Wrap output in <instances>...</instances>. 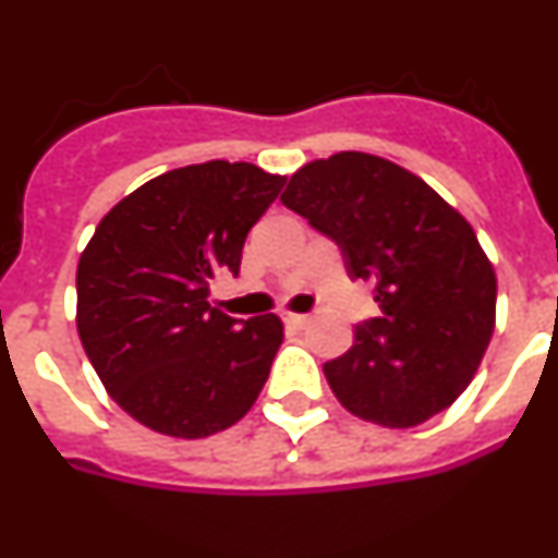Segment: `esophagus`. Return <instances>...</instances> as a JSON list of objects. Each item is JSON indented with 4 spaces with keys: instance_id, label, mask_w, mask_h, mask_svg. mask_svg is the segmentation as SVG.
I'll return each instance as SVG.
<instances>
[{
    "instance_id": "34e87169",
    "label": "esophagus",
    "mask_w": 558,
    "mask_h": 558,
    "mask_svg": "<svg viewBox=\"0 0 558 558\" xmlns=\"http://www.w3.org/2000/svg\"><path fill=\"white\" fill-rule=\"evenodd\" d=\"M284 322H288L290 327H307V324H310V315H304V313H288V315H284Z\"/></svg>"
}]
</instances>
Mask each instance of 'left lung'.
I'll return each mask as SVG.
<instances>
[{
	"mask_svg": "<svg viewBox=\"0 0 558 558\" xmlns=\"http://www.w3.org/2000/svg\"><path fill=\"white\" fill-rule=\"evenodd\" d=\"M282 204L332 236L383 313L324 363L340 405L397 430L450 408L495 332V268L466 218L411 170L357 150L295 170Z\"/></svg>",
	"mask_w": 558,
	"mask_h": 558,
	"instance_id": "8db88e82",
	"label": "left lung"
}]
</instances>
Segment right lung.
I'll list each match as a JSON object with an SVG mask.
<instances>
[{"mask_svg":"<svg viewBox=\"0 0 558 558\" xmlns=\"http://www.w3.org/2000/svg\"><path fill=\"white\" fill-rule=\"evenodd\" d=\"M284 186L248 161L156 175L108 211L77 263V335L106 391L165 436L204 438L251 411L284 327L236 322L209 288L240 274L243 243Z\"/></svg>","mask_w":558,"mask_h":558,"instance_id":"right-lung-1","label":"right lung"}]
</instances>
